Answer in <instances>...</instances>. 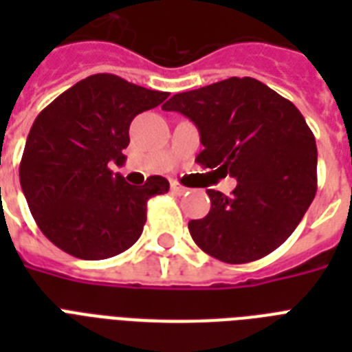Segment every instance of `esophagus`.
<instances>
[{"mask_svg": "<svg viewBox=\"0 0 352 352\" xmlns=\"http://www.w3.org/2000/svg\"><path fill=\"white\" fill-rule=\"evenodd\" d=\"M171 192L177 193V195H184V193H188V188L182 186L181 182L171 181Z\"/></svg>", "mask_w": 352, "mask_h": 352, "instance_id": "34e87169", "label": "esophagus"}]
</instances>
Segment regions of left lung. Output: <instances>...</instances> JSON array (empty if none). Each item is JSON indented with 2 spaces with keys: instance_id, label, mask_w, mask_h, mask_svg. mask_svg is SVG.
Listing matches in <instances>:
<instances>
[{
  "instance_id": "left-lung-1",
  "label": "left lung",
  "mask_w": 352,
  "mask_h": 352,
  "mask_svg": "<svg viewBox=\"0 0 352 352\" xmlns=\"http://www.w3.org/2000/svg\"><path fill=\"white\" fill-rule=\"evenodd\" d=\"M162 109L197 126L199 164L237 179L232 197L206 190L208 215L188 223L199 248L235 265L283 245L316 195V140L298 107L259 80L232 76L173 95Z\"/></svg>"
}]
</instances>
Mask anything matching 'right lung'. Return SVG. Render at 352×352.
<instances>
[{
	"instance_id": "right-lung-1",
	"label": "right lung",
	"mask_w": 352,
	"mask_h": 352,
	"mask_svg": "<svg viewBox=\"0 0 352 352\" xmlns=\"http://www.w3.org/2000/svg\"><path fill=\"white\" fill-rule=\"evenodd\" d=\"M168 93L93 74L52 100L30 127L19 182L30 214L47 239L80 259H107L140 237L146 204L170 190L164 177L133 186L122 166L129 124Z\"/></svg>"
}]
</instances>
